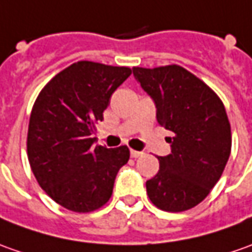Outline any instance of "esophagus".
I'll list each match as a JSON object with an SVG mask.
<instances>
[{"label":"esophagus","mask_w":252,"mask_h":252,"mask_svg":"<svg viewBox=\"0 0 252 252\" xmlns=\"http://www.w3.org/2000/svg\"><path fill=\"white\" fill-rule=\"evenodd\" d=\"M142 155H143L142 152H138V150H131V157H132V158H138V157H140Z\"/></svg>","instance_id":"obj_1"}]
</instances>
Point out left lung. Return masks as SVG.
<instances>
[{
  "label": "left lung",
  "instance_id": "left-lung-1",
  "mask_svg": "<svg viewBox=\"0 0 252 252\" xmlns=\"http://www.w3.org/2000/svg\"><path fill=\"white\" fill-rule=\"evenodd\" d=\"M155 100L157 121L172 133L171 155L146 182L150 201L162 211L182 212L204 200L220 181L232 150V131L220 97L178 64L133 67Z\"/></svg>",
  "mask_w": 252,
  "mask_h": 252
}]
</instances>
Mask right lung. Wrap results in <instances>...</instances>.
<instances>
[{"label": "right lung", "mask_w": 252, "mask_h": 252, "mask_svg": "<svg viewBox=\"0 0 252 252\" xmlns=\"http://www.w3.org/2000/svg\"><path fill=\"white\" fill-rule=\"evenodd\" d=\"M131 68L80 61L62 70L34 102L27 157L37 182L58 204L74 212L103 207L113 193L129 149L95 146L97 121L113 92L131 76Z\"/></svg>", "instance_id": "obj_1"}]
</instances>
